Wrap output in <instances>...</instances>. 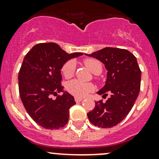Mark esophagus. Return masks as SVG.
Masks as SVG:
<instances>
[{
  "mask_svg": "<svg viewBox=\"0 0 159 159\" xmlns=\"http://www.w3.org/2000/svg\"><path fill=\"white\" fill-rule=\"evenodd\" d=\"M82 100H83V98H77V97H75V101H76L77 103H78V102H81Z\"/></svg>",
  "mask_w": 159,
  "mask_h": 159,
  "instance_id": "obj_1",
  "label": "esophagus"
}]
</instances>
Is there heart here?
I'll list each match as a JSON object with an SVG mask.
<instances>
[{"label": "heart", "instance_id": "1", "mask_svg": "<svg viewBox=\"0 0 159 159\" xmlns=\"http://www.w3.org/2000/svg\"><path fill=\"white\" fill-rule=\"evenodd\" d=\"M84 64L91 70L93 74H96L98 71H102L101 63L95 59H87L84 61ZM75 70V64L73 61H67L61 68V72L65 78H69L73 76ZM93 85L91 83H84L78 80H72L68 82L66 89L70 93L77 98H83L93 90Z\"/></svg>", "mask_w": 159, "mask_h": 159}]
</instances>
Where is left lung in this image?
<instances>
[{
    "label": "left lung",
    "mask_w": 159,
    "mask_h": 159,
    "mask_svg": "<svg viewBox=\"0 0 159 159\" xmlns=\"http://www.w3.org/2000/svg\"><path fill=\"white\" fill-rule=\"evenodd\" d=\"M85 55L99 60L107 70L104 86L97 93L106 97L110 93L105 103L95 101L88 119L98 127H113L127 116L139 93L141 71L136 58L128 50L112 47Z\"/></svg>",
    "instance_id": "left-lung-1"
}]
</instances>
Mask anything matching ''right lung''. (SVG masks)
Returning <instances> with one entry per match:
<instances>
[{
	"mask_svg": "<svg viewBox=\"0 0 159 159\" xmlns=\"http://www.w3.org/2000/svg\"><path fill=\"white\" fill-rule=\"evenodd\" d=\"M82 55L68 54L56 43H47L35 45L25 56L18 75L20 96L28 114L42 127L57 129L68 123L70 107L76 102L61 85V69L68 60Z\"/></svg>",
	"mask_w": 159,
	"mask_h": 159,
	"instance_id": "obj_1",
	"label": "right lung"
}]
</instances>
